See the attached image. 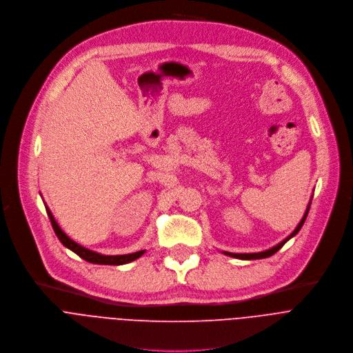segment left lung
Here are the masks:
<instances>
[{
    "label": "left lung",
    "mask_w": 353,
    "mask_h": 353,
    "mask_svg": "<svg viewBox=\"0 0 353 353\" xmlns=\"http://www.w3.org/2000/svg\"><path fill=\"white\" fill-rule=\"evenodd\" d=\"M312 199H313V196H312ZM312 199H310V201H309V204H307V208H306V211H305V214H303V217H302V220H301V223L298 224V227L294 230V232L291 234V235H288L284 241H281L278 245H275V246H272V248H270V249H267V250H264V252H259V253H231V252H223L225 256H230V257H235V259H241V260H256V259H265V257H270V256H272L274 253H276L281 248H283L291 238H294L299 231H301V228H302V225L305 224V220H306V217H307V213H309V208H310V203H312Z\"/></svg>",
    "instance_id": "1"
}]
</instances>
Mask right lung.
Masks as SVG:
<instances>
[{"instance_id":"1","label":"right lung","mask_w":353,"mask_h":353,"mask_svg":"<svg viewBox=\"0 0 353 353\" xmlns=\"http://www.w3.org/2000/svg\"><path fill=\"white\" fill-rule=\"evenodd\" d=\"M46 205V210H47V214H48V219L51 221V225L54 228V232L55 235L58 236V239L61 241V243L68 248L69 250H72L74 253H77L81 259L89 261V263H93V264H107V265H121V264H128L136 259H139L140 256H142L146 250H139V252H134V253H129V254H117V256H107V254H101V253H97L94 250H90L79 243H77L75 241L70 239L62 230L61 227L58 225V223L55 221L51 210L48 208V205L44 203Z\"/></svg>"}]
</instances>
